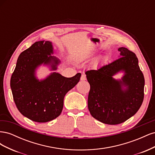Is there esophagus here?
Wrapping results in <instances>:
<instances>
[{
  "instance_id": "esophagus-1",
  "label": "esophagus",
  "mask_w": 155,
  "mask_h": 155,
  "mask_svg": "<svg viewBox=\"0 0 155 155\" xmlns=\"http://www.w3.org/2000/svg\"><path fill=\"white\" fill-rule=\"evenodd\" d=\"M87 79V78H86V76L85 74H82L81 76V81H85Z\"/></svg>"
}]
</instances>
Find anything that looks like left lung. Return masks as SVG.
Returning <instances> with one entry per match:
<instances>
[{"label": "left lung", "instance_id": "left-lung-1", "mask_svg": "<svg viewBox=\"0 0 155 155\" xmlns=\"http://www.w3.org/2000/svg\"><path fill=\"white\" fill-rule=\"evenodd\" d=\"M118 51V59L85 72L91 86L88 110L95 119L109 125L121 124L134 116L144 97L145 79L137 55L124 47ZM120 71L125 72L122 78H112Z\"/></svg>", "mask_w": 155, "mask_h": 155}]
</instances>
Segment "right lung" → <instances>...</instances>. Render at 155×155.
<instances>
[{
	"label": "right lung",
	"instance_id": "obj_1",
	"mask_svg": "<svg viewBox=\"0 0 155 155\" xmlns=\"http://www.w3.org/2000/svg\"><path fill=\"white\" fill-rule=\"evenodd\" d=\"M51 54V42H35L18 56L11 77L10 87L18 110L35 122H47L61 114L65 94L77 85L81 76L78 73L65 78L53 72L43 80L37 79L35 69L43 63L50 64L51 70L57 69L60 61Z\"/></svg>",
	"mask_w": 155,
	"mask_h": 155
}]
</instances>
